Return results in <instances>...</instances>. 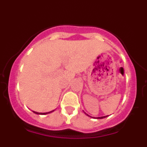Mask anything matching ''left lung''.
<instances>
[{"mask_svg":"<svg viewBox=\"0 0 147 147\" xmlns=\"http://www.w3.org/2000/svg\"><path fill=\"white\" fill-rule=\"evenodd\" d=\"M87 115H88V116H89V117H91V116H90L89 115H88V114L87 113H85ZM107 116H108V115H106V116H102V117H96V118H95V117H92V118H94V119H104V118H106L107 117Z\"/></svg>","mask_w":147,"mask_h":147,"instance_id":"obj_1","label":"left lung"}]
</instances>
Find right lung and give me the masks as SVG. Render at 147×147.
<instances>
[{"label": "right lung", "mask_w": 147, "mask_h": 147, "mask_svg": "<svg viewBox=\"0 0 147 147\" xmlns=\"http://www.w3.org/2000/svg\"><path fill=\"white\" fill-rule=\"evenodd\" d=\"M54 110H52V111H50V112H48V113H37V112H35V111H33L35 114H37V115H45V114H49L51 113L54 112Z\"/></svg>", "instance_id": "obj_1"}]
</instances>
